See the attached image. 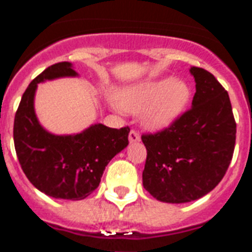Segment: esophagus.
<instances>
[{
	"instance_id": "34e87169",
	"label": "esophagus",
	"mask_w": 252,
	"mask_h": 252,
	"mask_svg": "<svg viewBox=\"0 0 252 252\" xmlns=\"http://www.w3.org/2000/svg\"><path fill=\"white\" fill-rule=\"evenodd\" d=\"M128 138H129V142L130 144H133V142H138V141L141 140L140 134L136 132V130H130L129 132V136H128Z\"/></svg>"
}]
</instances>
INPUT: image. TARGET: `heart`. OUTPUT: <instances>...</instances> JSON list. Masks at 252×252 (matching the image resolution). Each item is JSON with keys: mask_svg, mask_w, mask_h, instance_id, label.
<instances>
[{"mask_svg": "<svg viewBox=\"0 0 252 252\" xmlns=\"http://www.w3.org/2000/svg\"><path fill=\"white\" fill-rule=\"evenodd\" d=\"M190 99L189 85L180 79L161 77L124 87L118 101L110 102L115 111L142 112V123L151 130L168 128L183 114Z\"/></svg>", "mask_w": 252, "mask_h": 252, "instance_id": "1", "label": "heart"}]
</instances>
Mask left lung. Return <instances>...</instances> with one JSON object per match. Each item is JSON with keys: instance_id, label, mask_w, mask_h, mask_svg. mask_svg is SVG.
I'll return each instance as SVG.
<instances>
[{"instance_id": "1", "label": "left lung", "mask_w": 252, "mask_h": 252, "mask_svg": "<svg viewBox=\"0 0 252 252\" xmlns=\"http://www.w3.org/2000/svg\"><path fill=\"white\" fill-rule=\"evenodd\" d=\"M190 73L195 80L191 108L164 130L142 136L147 150L144 188L165 203H188L215 189L236 144L228 92L206 69L191 67Z\"/></svg>"}]
</instances>
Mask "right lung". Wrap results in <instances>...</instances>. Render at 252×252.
Wrapping results in <instances>:
<instances>
[{"instance_id":"right-lung-1","label":"right lung","mask_w":252,"mask_h":252,"mask_svg":"<svg viewBox=\"0 0 252 252\" xmlns=\"http://www.w3.org/2000/svg\"><path fill=\"white\" fill-rule=\"evenodd\" d=\"M72 63L48 67L31 81L14 120V145L20 167L31 184L49 197L81 200L97 189L106 165L128 146L129 128L93 124L76 134H53L34 111L37 84L59 77H76Z\"/></svg>"}]
</instances>
